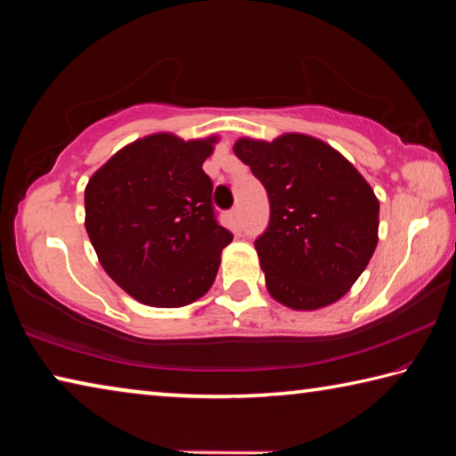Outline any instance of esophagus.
<instances>
[{
	"label": "esophagus",
	"mask_w": 456,
	"mask_h": 456,
	"mask_svg": "<svg viewBox=\"0 0 456 456\" xmlns=\"http://www.w3.org/2000/svg\"><path fill=\"white\" fill-rule=\"evenodd\" d=\"M227 219L231 223V227H233L235 231L241 229V213H239V209H231L227 213Z\"/></svg>",
	"instance_id": "esophagus-1"
}]
</instances>
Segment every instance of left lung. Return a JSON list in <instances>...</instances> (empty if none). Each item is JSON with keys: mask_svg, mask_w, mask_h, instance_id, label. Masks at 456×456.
<instances>
[{"mask_svg": "<svg viewBox=\"0 0 456 456\" xmlns=\"http://www.w3.org/2000/svg\"><path fill=\"white\" fill-rule=\"evenodd\" d=\"M233 152L264 183L272 207L256 241L269 296L320 310L356 283L378 245L380 203L348 159L320 138H239Z\"/></svg>", "mask_w": 456, "mask_h": 456, "instance_id": "8db88e82", "label": "left lung"}]
</instances>
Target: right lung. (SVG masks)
I'll list each match as a JSON object with an SVG mask.
<instances>
[{
    "label": "right lung",
    "instance_id": "add662e5",
    "mask_svg": "<svg viewBox=\"0 0 456 456\" xmlns=\"http://www.w3.org/2000/svg\"><path fill=\"white\" fill-rule=\"evenodd\" d=\"M217 136L149 134L90 176L84 209L100 265L136 302L183 307L203 297L233 235L215 221L203 163Z\"/></svg>",
    "mask_w": 456,
    "mask_h": 456
}]
</instances>
